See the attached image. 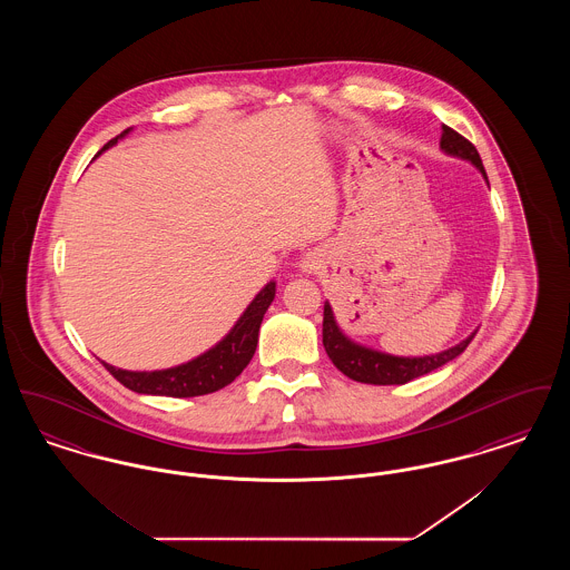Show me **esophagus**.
Segmentation results:
<instances>
[{
    "label": "esophagus",
    "instance_id": "esophagus-1",
    "mask_svg": "<svg viewBox=\"0 0 570 570\" xmlns=\"http://www.w3.org/2000/svg\"><path fill=\"white\" fill-rule=\"evenodd\" d=\"M318 267H321V261H318V256H316L314 252H307V254L298 261V269L303 273H314Z\"/></svg>",
    "mask_w": 570,
    "mask_h": 570
}]
</instances>
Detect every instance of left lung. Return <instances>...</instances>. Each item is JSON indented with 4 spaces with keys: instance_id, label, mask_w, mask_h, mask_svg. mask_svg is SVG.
Returning <instances> with one entry per match:
<instances>
[{
    "instance_id": "1",
    "label": "left lung",
    "mask_w": 570,
    "mask_h": 570,
    "mask_svg": "<svg viewBox=\"0 0 570 570\" xmlns=\"http://www.w3.org/2000/svg\"><path fill=\"white\" fill-rule=\"evenodd\" d=\"M440 147L451 156H458V158L474 164L488 179V173L483 168L476 147L468 138H463L460 132H455L449 126H442ZM472 337H474V333L458 346H453L444 353L430 354V356H393V354L379 353V351H372V348H365V346H358L351 342L335 323L331 305L325 303L323 344H325L326 354L344 376L356 380V382H365V384H406L410 380L425 376L438 367H442L444 363L453 361L455 356H460L468 348V344L472 342Z\"/></svg>"
}]
</instances>
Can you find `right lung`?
Wrapping results in <instances>:
<instances>
[{"instance_id":"1","label":"right lung","mask_w":570,"mask_h":570,"mask_svg":"<svg viewBox=\"0 0 570 570\" xmlns=\"http://www.w3.org/2000/svg\"><path fill=\"white\" fill-rule=\"evenodd\" d=\"M128 132L130 128L110 138L109 142L102 147V151L112 147L121 136ZM273 297H275V282H269L247 305L244 316L230 328V333L222 342H217L212 351L191 358L188 363H181L168 370H158V372H128V370L112 367L109 363H105V367L109 370L110 376L119 380L126 389L135 393H145V395L196 397V395L219 391L237 379L252 361L258 344L261 323L265 312L272 305Z\"/></svg>"}]
</instances>
